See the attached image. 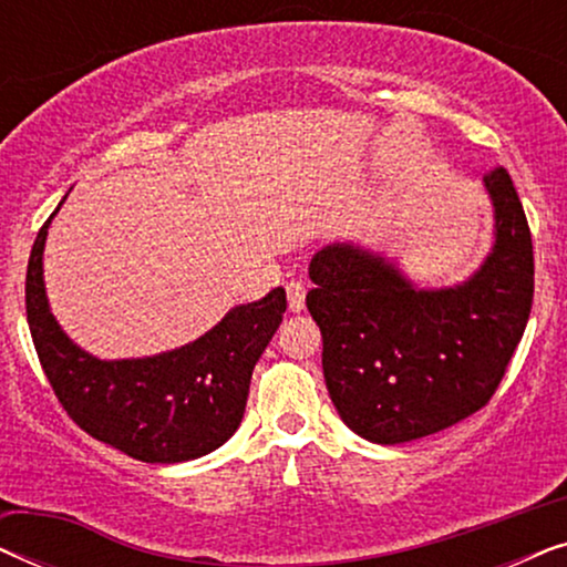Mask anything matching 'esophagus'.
Returning <instances> with one entry per match:
<instances>
[{
    "instance_id": "esophagus-1",
    "label": "esophagus",
    "mask_w": 567,
    "mask_h": 567,
    "mask_svg": "<svg viewBox=\"0 0 567 567\" xmlns=\"http://www.w3.org/2000/svg\"><path fill=\"white\" fill-rule=\"evenodd\" d=\"M286 297H289L291 312H301V309H305V299H307L305 284H301V281L286 284Z\"/></svg>"
}]
</instances>
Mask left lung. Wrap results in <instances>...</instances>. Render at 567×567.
Listing matches in <instances>:
<instances>
[{
	"mask_svg": "<svg viewBox=\"0 0 567 567\" xmlns=\"http://www.w3.org/2000/svg\"><path fill=\"white\" fill-rule=\"evenodd\" d=\"M483 183L495 243L467 281L417 289L390 258L353 243L324 245L309 262L324 384L343 423L371 444H405L477 413L524 336L532 231L506 169Z\"/></svg>",
	"mask_w": 567,
	"mask_h": 567,
	"instance_id": "obj_1",
	"label": "left lung"
}]
</instances>
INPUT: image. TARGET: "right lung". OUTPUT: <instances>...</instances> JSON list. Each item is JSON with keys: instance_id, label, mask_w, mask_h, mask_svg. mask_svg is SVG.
<instances>
[{"instance_id": "add662e5", "label": "right lung", "mask_w": 567, "mask_h": 567, "mask_svg": "<svg viewBox=\"0 0 567 567\" xmlns=\"http://www.w3.org/2000/svg\"><path fill=\"white\" fill-rule=\"evenodd\" d=\"M56 212L30 250L25 309L61 408L92 439L138 462L175 464L219 449L243 423L252 369L284 320L286 291L278 286L260 301L229 309L219 324L175 351L103 361L61 330L45 297L43 247Z\"/></svg>"}]
</instances>
